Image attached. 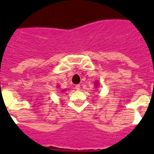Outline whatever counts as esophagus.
<instances>
[{
    "label": "esophagus",
    "mask_w": 154,
    "mask_h": 154,
    "mask_svg": "<svg viewBox=\"0 0 154 154\" xmlns=\"http://www.w3.org/2000/svg\"><path fill=\"white\" fill-rule=\"evenodd\" d=\"M75 89H77V90H80V89H81V85H76Z\"/></svg>",
    "instance_id": "1"
}]
</instances>
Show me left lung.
<instances>
[{
    "mask_svg": "<svg viewBox=\"0 0 154 154\" xmlns=\"http://www.w3.org/2000/svg\"><path fill=\"white\" fill-rule=\"evenodd\" d=\"M95 85H98V82H96V84Z\"/></svg>",
    "mask_w": 154,
    "mask_h": 154,
    "instance_id": "8db88e82",
    "label": "left lung"
}]
</instances>
